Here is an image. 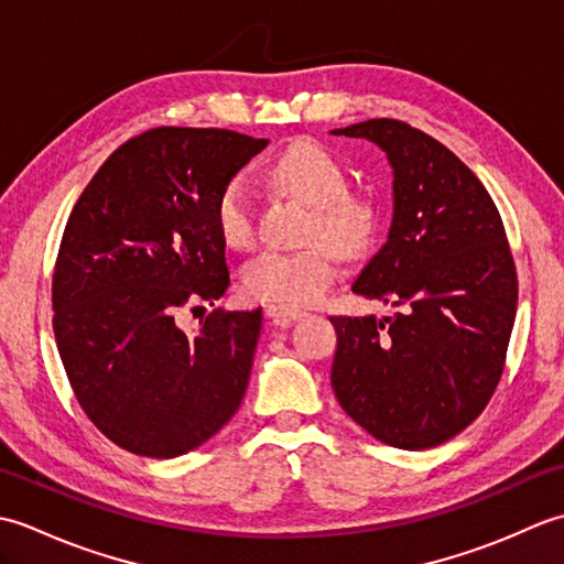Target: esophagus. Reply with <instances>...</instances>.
Masks as SVG:
<instances>
[{
    "instance_id": "1",
    "label": "esophagus",
    "mask_w": 564,
    "mask_h": 564,
    "mask_svg": "<svg viewBox=\"0 0 564 564\" xmlns=\"http://www.w3.org/2000/svg\"><path fill=\"white\" fill-rule=\"evenodd\" d=\"M267 315L279 317V319H301V317H305V310L285 307V305H267Z\"/></svg>"
}]
</instances>
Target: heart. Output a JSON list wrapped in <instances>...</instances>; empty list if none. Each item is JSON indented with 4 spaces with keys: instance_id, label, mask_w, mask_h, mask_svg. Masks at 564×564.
I'll list each match as a JSON object with an SVG mask.
<instances>
[{
    "instance_id": "b5f03b06",
    "label": "heart",
    "mask_w": 564,
    "mask_h": 564,
    "mask_svg": "<svg viewBox=\"0 0 564 564\" xmlns=\"http://www.w3.org/2000/svg\"><path fill=\"white\" fill-rule=\"evenodd\" d=\"M275 184L313 206L303 249H261L242 267V289L261 303L305 307L329 291L339 273L337 249L356 257L378 235V203L349 188L341 162L315 140H295L271 164ZM215 230L227 247L254 242L257 206L242 174L230 176L213 203Z\"/></svg>"
}]
</instances>
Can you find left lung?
Segmentation results:
<instances>
[{
  "label": "left lung",
  "mask_w": 564,
  "mask_h": 564,
  "mask_svg": "<svg viewBox=\"0 0 564 564\" xmlns=\"http://www.w3.org/2000/svg\"><path fill=\"white\" fill-rule=\"evenodd\" d=\"M332 133L376 142L394 174L388 242L354 283L394 315L329 317L334 394L388 446H441L482 414L505 370L519 301L505 223L480 178L410 123Z\"/></svg>",
  "instance_id": "obj_1"
}]
</instances>
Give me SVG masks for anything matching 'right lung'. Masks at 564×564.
<instances>
[{"label": "right lung", "mask_w": 564, "mask_h": 564, "mask_svg": "<svg viewBox=\"0 0 564 564\" xmlns=\"http://www.w3.org/2000/svg\"><path fill=\"white\" fill-rule=\"evenodd\" d=\"M269 140L220 128H152L123 142L72 208L53 271V329L79 406L106 438L176 458L242 404L261 332L254 313L184 310L230 285L213 203Z\"/></svg>", "instance_id": "add662e5"}]
</instances>
